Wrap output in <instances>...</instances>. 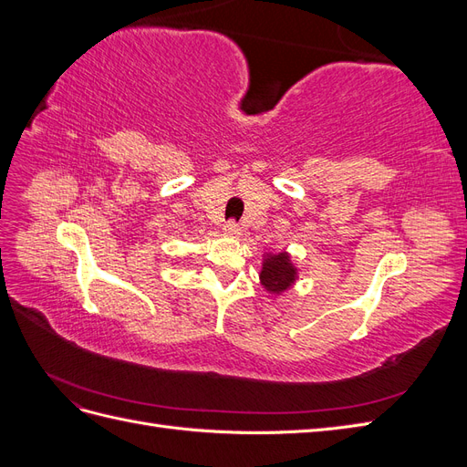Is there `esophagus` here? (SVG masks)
<instances>
[{
	"mask_svg": "<svg viewBox=\"0 0 467 467\" xmlns=\"http://www.w3.org/2000/svg\"><path fill=\"white\" fill-rule=\"evenodd\" d=\"M223 234L228 237H239V235H242V228H239L237 222L232 220L228 223H223Z\"/></svg>",
	"mask_w": 467,
	"mask_h": 467,
	"instance_id": "obj_1",
	"label": "esophagus"
}]
</instances>
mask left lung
Returning <instances> with one entry per match:
<instances>
[{
	"mask_svg": "<svg viewBox=\"0 0 467 467\" xmlns=\"http://www.w3.org/2000/svg\"><path fill=\"white\" fill-rule=\"evenodd\" d=\"M261 285L268 294H282L286 292L296 278H298V268L294 266L292 259L286 251L276 253H266V257L263 259V268H261Z\"/></svg>",
	"mask_w": 467,
	"mask_h": 467,
	"instance_id": "8db88e82",
	"label": "left lung"
}]
</instances>
